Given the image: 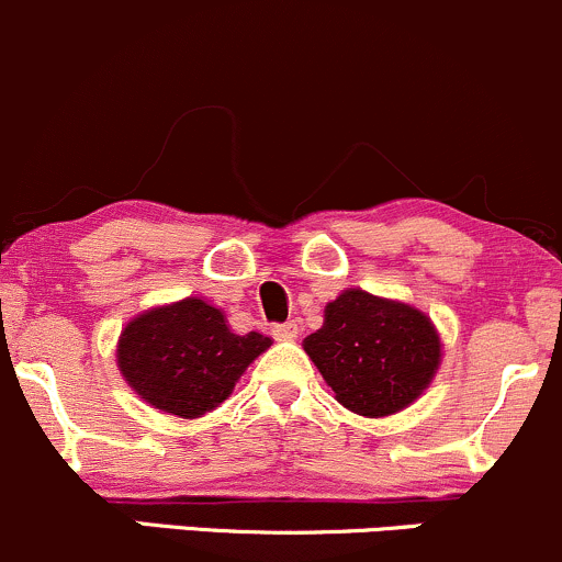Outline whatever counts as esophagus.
<instances>
[{
  "mask_svg": "<svg viewBox=\"0 0 562 562\" xmlns=\"http://www.w3.org/2000/svg\"><path fill=\"white\" fill-rule=\"evenodd\" d=\"M297 335H300L297 322H283V324H276V327H273L276 340H294Z\"/></svg>",
  "mask_w": 562,
  "mask_h": 562,
  "instance_id": "esophagus-1",
  "label": "esophagus"
}]
</instances>
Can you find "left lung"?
I'll return each mask as SVG.
<instances>
[{"label": "left lung", "instance_id": "left-lung-1", "mask_svg": "<svg viewBox=\"0 0 562 562\" xmlns=\"http://www.w3.org/2000/svg\"><path fill=\"white\" fill-rule=\"evenodd\" d=\"M305 351L337 402L367 418L407 407L439 367V337L415 307L348 289L324 311V327Z\"/></svg>", "mask_w": 562, "mask_h": 562}]
</instances>
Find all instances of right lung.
<instances>
[{
    "label": "right lung",
    "instance_id": "1",
    "mask_svg": "<svg viewBox=\"0 0 562 562\" xmlns=\"http://www.w3.org/2000/svg\"><path fill=\"white\" fill-rule=\"evenodd\" d=\"M265 348L270 337L235 335L220 307L187 297L136 316L120 335L117 364L144 402L201 418L233 394L235 380Z\"/></svg>",
    "mask_w": 562,
    "mask_h": 562
}]
</instances>
